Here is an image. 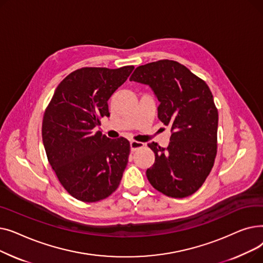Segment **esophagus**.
Masks as SVG:
<instances>
[{"label":"esophagus","instance_id":"1","mask_svg":"<svg viewBox=\"0 0 263 263\" xmlns=\"http://www.w3.org/2000/svg\"><path fill=\"white\" fill-rule=\"evenodd\" d=\"M144 147V144L141 143V142H136V141H131L130 142V148H131V151H135L139 148H142Z\"/></svg>","mask_w":263,"mask_h":263}]
</instances>
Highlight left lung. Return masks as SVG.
I'll return each mask as SVG.
<instances>
[{"mask_svg": "<svg viewBox=\"0 0 263 263\" xmlns=\"http://www.w3.org/2000/svg\"><path fill=\"white\" fill-rule=\"evenodd\" d=\"M130 81L154 90L160 102L158 118L172 131L167 148L148 144L155 153L153 167L146 172L150 184L170 197L192 195L209 176L217 151L218 113L209 86L170 60L137 67Z\"/></svg>", "mask_w": 263, "mask_h": 263, "instance_id": "left-lung-1", "label": "left lung"}]
</instances>
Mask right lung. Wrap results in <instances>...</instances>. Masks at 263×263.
I'll return each mask as SVG.
<instances>
[{"label":"right lung","mask_w":263,"mask_h":263,"mask_svg":"<svg viewBox=\"0 0 263 263\" xmlns=\"http://www.w3.org/2000/svg\"><path fill=\"white\" fill-rule=\"evenodd\" d=\"M134 66L118 69L85 67L57 87L43 120L48 161L72 197L96 202L118 187L128 164L130 143L110 140L95 128L108 117L107 101L127 81Z\"/></svg>","instance_id":"add662e5"}]
</instances>
